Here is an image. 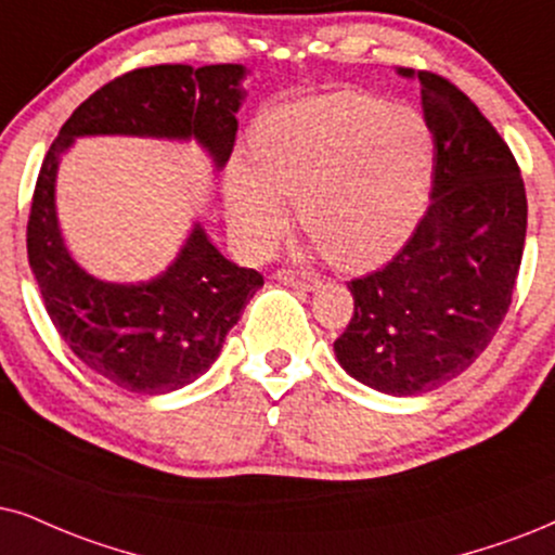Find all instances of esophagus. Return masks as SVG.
<instances>
[{"mask_svg": "<svg viewBox=\"0 0 555 555\" xmlns=\"http://www.w3.org/2000/svg\"><path fill=\"white\" fill-rule=\"evenodd\" d=\"M273 279L282 284H289V286H297V289H318L320 286V279L312 276V273H305V271H292V269H279L273 273Z\"/></svg>", "mask_w": 555, "mask_h": 555, "instance_id": "esophagus-1", "label": "esophagus"}]
</instances>
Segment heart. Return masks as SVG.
<instances>
[{"instance_id":"b5f03b06","label":"heart","mask_w":555,"mask_h":555,"mask_svg":"<svg viewBox=\"0 0 555 555\" xmlns=\"http://www.w3.org/2000/svg\"><path fill=\"white\" fill-rule=\"evenodd\" d=\"M256 168L230 164L228 217L248 254L261 256L289 222L330 263L366 271L415 233L433 184V135L415 109L363 91H330L266 112L250 135Z\"/></svg>"}]
</instances>
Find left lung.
<instances>
[{"instance_id":"obj_1","label":"left lung","mask_w":555,"mask_h":555,"mask_svg":"<svg viewBox=\"0 0 555 555\" xmlns=\"http://www.w3.org/2000/svg\"><path fill=\"white\" fill-rule=\"evenodd\" d=\"M417 76L433 132L430 207L391 261L348 284L353 318L335 340L350 376L391 397H417L466 371L509 310L528 199L500 132L455 83Z\"/></svg>"}]
</instances>
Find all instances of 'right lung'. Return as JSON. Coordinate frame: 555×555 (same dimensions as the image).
Segmentation results:
<instances>
[{"instance_id":"add662e5","label":"right lung","mask_w":555,"mask_h":555,"mask_svg":"<svg viewBox=\"0 0 555 555\" xmlns=\"http://www.w3.org/2000/svg\"><path fill=\"white\" fill-rule=\"evenodd\" d=\"M245 66L135 68L96 89L48 149L27 220V258L48 318L76 359L125 391L168 395L212 366L263 276L228 261L194 222L177 261L151 282L112 284L74 261L55 217L61 156L83 135L196 140L217 171L235 145Z\"/></svg>"}]
</instances>
